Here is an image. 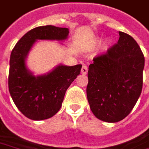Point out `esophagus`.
<instances>
[{"label":"esophagus","instance_id":"1","mask_svg":"<svg viewBox=\"0 0 149 149\" xmlns=\"http://www.w3.org/2000/svg\"><path fill=\"white\" fill-rule=\"evenodd\" d=\"M81 73L83 74H86L88 73V68H87L86 65H83L81 69Z\"/></svg>","mask_w":149,"mask_h":149}]
</instances>
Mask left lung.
I'll use <instances>...</instances> for the list:
<instances>
[{"label":"left lung","instance_id":"left-lung-1","mask_svg":"<svg viewBox=\"0 0 149 149\" xmlns=\"http://www.w3.org/2000/svg\"><path fill=\"white\" fill-rule=\"evenodd\" d=\"M117 43L89 65L87 97L91 111L106 122H118L132 111L141 94L144 56L130 35L119 32Z\"/></svg>","mask_w":149,"mask_h":149}]
</instances>
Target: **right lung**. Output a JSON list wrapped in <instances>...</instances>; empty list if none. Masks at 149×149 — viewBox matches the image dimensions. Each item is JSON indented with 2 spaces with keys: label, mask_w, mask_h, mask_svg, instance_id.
<instances>
[{
  "label": "right lung",
  "mask_w": 149,
  "mask_h": 149,
  "mask_svg": "<svg viewBox=\"0 0 149 149\" xmlns=\"http://www.w3.org/2000/svg\"><path fill=\"white\" fill-rule=\"evenodd\" d=\"M68 34L66 28L37 27L24 35L12 50L9 91L17 108L29 119L45 120L58 112L67 88L80 74L82 65H60L47 74L35 77L26 68V56L38 39L64 40Z\"/></svg>",
  "instance_id": "1"
}]
</instances>
